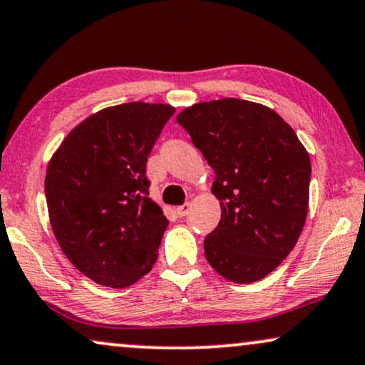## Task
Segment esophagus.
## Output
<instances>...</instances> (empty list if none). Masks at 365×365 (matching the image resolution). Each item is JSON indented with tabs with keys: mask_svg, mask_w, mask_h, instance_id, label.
I'll list each match as a JSON object with an SVG mask.
<instances>
[{
	"mask_svg": "<svg viewBox=\"0 0 365 365\" xmlns=\"http://www.w3.org/2000/svg\"><path fill=\"white\" fill-rule=\"evenodd\" d=\"M188 210H190V203H183V205L177 207V215L178 217H185Z\"/></svg>",
	"mask_w": 365,
	"mask_h": 365,
	"instance_id": "obj_1",
	"label": "esophagus"
}]
</instances>
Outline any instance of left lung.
<instances>
[{"instance_id": "left-lung-1", "label": "left lung", "mask_w": 365, "mask_h": 365, "mask_svg": "<svg viewBox=\"0 0 365 365\" xmlns=\"http://www.w3.org/2000/svg\"><path fill=\"white\" fill-rule=\"evenodd\" d=\"M215 172L218 227L203 242L212 269L233 284L264 279L297 244L309 208L310 158L269 106L239 98L200 101L177 115Z\"/></svg>"}]
</instances>
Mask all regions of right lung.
I'll list each match as a JSON object with an SVG mask.
<instances>
[{"label":"right lung","instance_id":"1","mask_svg":"<svg viewBox=\"0 0 365 365\" xmlns=\"http://www.w3.org/2000/svg\"><path fill=\"white\" fill-rule=\"evenodd\" d=\"M175 108L106 106L78 123L48 162L50 223L66 259L98 285L123 289L147 275L168 225L148 197L147 160Z\"/></svg>","mask_w":365,"mask_h":365}]
</instances>
